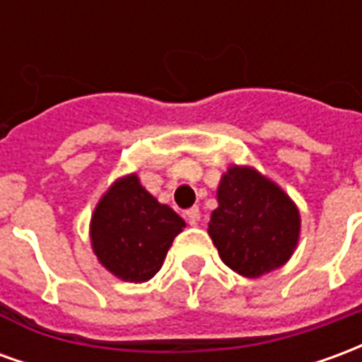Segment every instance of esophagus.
<instances>
[{
	"mask_svg": "<svg viewBox=\"0 0 362 362\" xmlns=\"http://www.w3.org/2000/svg\"><path fill=\"white\" fill-rule=\"evenodd\" d=\"M186 217H188V221L192 223V225H196L197 221H199V217H202L199 207H189L188 211H186Z\"/></svg>",
	"mask_w": 362,
	"mask_h": 362,
	"instance_id": "esophagus-1",
	"label": "esophagus"
}]
</instances>
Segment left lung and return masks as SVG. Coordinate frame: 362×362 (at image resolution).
I'll list each match as a JSON object with an SVG mask.
<instances>
[{"mask_svg":"<svg viewBox=\"0 0 362 362\" xmlns=\"http://www.w3.org/2000/svg\"><path fill=\"white\" fill-rule=\"evenodd\" d=\"M217 199L209 236L230 269L259 277L291 258L300 219L283 189L252 168L233 166L221 180Z\"/></svg>","mask_w":362,"mask_h":362,"instance_id":"obj_1","label":"left lung"}]
</instances>
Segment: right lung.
I'll return each instance as SVG.
<instances>
[{"label": "right lung", "mask_w": 362, "mask_h": 362, "mask_svg": "<svg viewBox=\"0 0 362 362\" xmlns=\"http://www.w3.org/2000/svg\"><path fill=\"white\" fill-rule=\"evenodd\" d=\"M184 227L180 215L158 204L132 174L116 182L96 205L90 238L106 269L139 283L160 269L174 236Z\"/></svg>", "instance_id": "obj_1"}]
</instances>
